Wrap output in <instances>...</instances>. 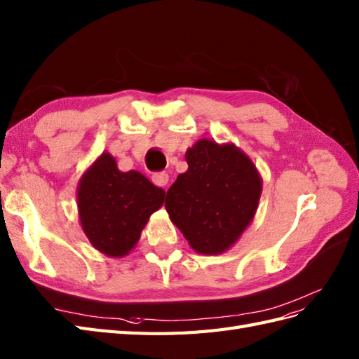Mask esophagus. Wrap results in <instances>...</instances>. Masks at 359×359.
<instances>
[{
  "instance_id": "34e87169",
  "label": "esophagus",
  "mask_w": 359,
  "mask_h": 359,
  "mask_svg": "<svg viewBox=\"0 0 359 359\" xmlns=\"http://www.w3.org/2000/svg\"><path fill=\"white\" fill-rule=\"evenodd\" d=\"M152 182L155 186L165 189L169 184V175L165 172H156V173L152 175Z\"/></svg>"
}]
</instances>
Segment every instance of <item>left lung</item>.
Wrapping results in <instances>:
<instances>
[{"instance_id":"1","label":"left lung","mask_w":359,"mask_h":359,"mask_svg":"<svg viewBox=\"0 0 359 359\" xmlns=\"http://www.w3.org/2000/svg\"><path fill=\"white\" fill-rule=\"evenodd\" d=\"M186 161L189 169L168 190L164 207L196 252L222 255L255 219L262 177L233 143L201 138L187 149Z\"/></svg>"}]
</instances>
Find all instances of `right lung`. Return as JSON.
<instances>
[{"instance_id": "add662e5", "label": "right lung", "mask_w": 359, "mask_h": 359, "mask_svg": "<svg viewBox=\"0 0 359 359\" xmlns=\"http://www.w3.org/2000/svg\"><path fill=\"white\" fill-rule=\"evenodd\" d=\"M164 196L165 191L144 175L118 170L116 158L103 152L79 180V221L95 250L108 257H125Z\"/></svg>"}]
</instances>
